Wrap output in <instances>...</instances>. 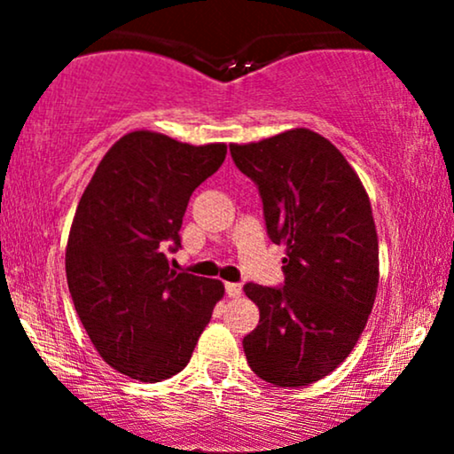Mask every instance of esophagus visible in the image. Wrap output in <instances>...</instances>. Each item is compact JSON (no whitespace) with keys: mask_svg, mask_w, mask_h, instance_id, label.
I'll return each instance as SVG.
<instances>
[{"mask_svg":"<svg viewBox=\"0 0 454 454\" xmlns=\"http://www.w3.org/2000/svg\"><path fill=\"white\" fill-rule=\"evenodd\" d=\"M223 288H226V294L232 296V299H237V296L243 294L241 284H234V281H226V286H223Z\"/></svg>","mask_w":454,"mask_h":454,"instance_id":"1","label":"esophagus"}]
</instances>
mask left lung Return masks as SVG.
I'll use <instances>...</instances> for the list:
<instances>
[{
    "label": "left lung",
    "mask_w": 454,
    "mask_h": 454,
    "mask_svg": "<svg viewBox=\"0 0 454 454\" xmlns=\"http://www.w3.org/2000/svg\"><path fill=\"white\" fill-rule=\"evenodd\" d=\"M231 155L262 198L273 243L286 245L284 286L245 284L260 322L243 337L264 382L322 380L356 346L378 290V232L367 192L335 145L296 128Z\"/></svg>",
    "instance_id": "obj_1"
}]
</instances>
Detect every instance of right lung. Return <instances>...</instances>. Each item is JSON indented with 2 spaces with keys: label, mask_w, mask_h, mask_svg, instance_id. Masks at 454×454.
<instances>
[{
  "label": "right lung",
  "mask_w": 454,
  "mask_h": 454,
  "mask_svg": "<svg viewBox=\"0 0 454 454\" xmlns=\"http://www.w3.org/2000/svg\"><path fill=\"white\" fill-rule=\"evenodd\" d=\"M226 145L129 132L108 149L82 192L66 249L72 303L100 356L117 372L161 382L190 363L223 296L220 279L176 273L192 192L215 173Z\"/></svg>",
  "instance_id": "add662e5"
}]
</instances>
